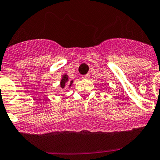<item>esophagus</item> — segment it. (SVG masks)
Instances as JSON below:
<instances>
[{
	"label": "esophagus",
	"instance_id": "esophagus-1",
	"mask_svg": "<svg viewBox=\"0 0 160 160\" xmlns=\"http://www.w3.org/2000/svg\"><path fill=\"white\" fill-rule=\"evenodd\" d=\"M89 78H90V75H89V74H86V75L82 76L83 79H88Z\"/></svg>",
	"mask_w": 160,
	"mask_h": 160
}]
</instances>
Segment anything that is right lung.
Returning a JSON list of instances; mask_svg holds the SVG:
<instances>
[{"instance_id": "right-lung-1", "label": "right lung", "mask_w": 160, "mask_h": 160, "mask_svg": "<svg viewBox=\"0 0 160 160\" xmlns=\"http://www.w3.org/2000/svg\"><path fill=\"white\" fill-rule=\"evenodd\" d=\"M73 81L71 80V81H69V76L68 74L65 73L62 76V78H61L60 81V87L61 88H66V87H71L72 84H73Z\"/></svg>"}]
</instances>
